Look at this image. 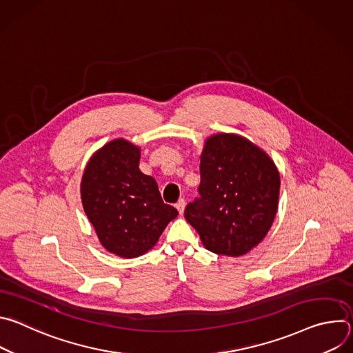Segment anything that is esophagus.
Returning a JSON list of instances; mask_svg holds the SVG:
<instances>
[{
  "mask_svg": "<svg viewBox=\"0 0 353 353\" xmlns=\"http://www.w3.org/2000/svg\"><path fill=\"white\" fill-rule=\"evenodd\" d=\"M176 208H177V211H179V214H180V215H183L184 208H185V199H184V198H181V199H179V201H177Z\"/></svg>",
  "mask_w": 353,
  "mask_h": 353,
  "instance_id": "1",
  "label": "esophagus"
}]
</instances>
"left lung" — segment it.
Here are the masks:
<instances>
[{
	"label": "left lung",
	"mask_w": 353,
	"mask_h": 353,
	"mask_svg": "<svg viewBox=\"0 0 353 353\" xmlns=\"http://www.w3.org/2000/svg\"><path fill=\"white\" fill-rule=\"evenodd\" d=\"M199 172V198L187 204V222L212 253H248L276 215L281 180L274 162L243 137L216 134L205 142Z\"/></svg>",
	"instance_id": "left-lung-1"
}]
</instances>
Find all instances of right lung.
<instances>
[{
    "label": "right lung",
    "instance_id": "obj_1",
    "mask_svg": "<svg viewBox=\"0 0 353 353\" xmlns=\"http://www.w3.org/2000/svg\"><path fill=\"white\" fill-rule=\"evenodd\" d=\"M139 148L125 139L106 143L89 161L81 196L102 245L134 259L152 248L179 212L163 203L158 183L139 170Z\"/></svg>",
    "mask_w": 353,
    "mask_h": 353
}]
</instances>
